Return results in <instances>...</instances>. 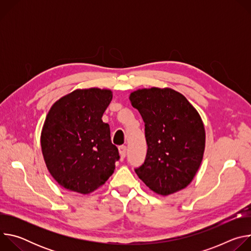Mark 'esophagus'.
<instances>
[{
    "instance_id": "obj_1",
    "label": "esophagus",
    "mask_w": 251,
    "mask_h": 251,
    "mask_svg": "<svg viewBox=\"0 0 251 251\" xmlns=\"http://www.w3.org/2000/svg\"><path fill=\"white\" fill-rule=\"evenodd\" d=\"M119 153H120V156L122 157V158H125V156H126V151H127V148H126V146L125 145H121V146H119Z\"/></svg>"
}]
</instances>
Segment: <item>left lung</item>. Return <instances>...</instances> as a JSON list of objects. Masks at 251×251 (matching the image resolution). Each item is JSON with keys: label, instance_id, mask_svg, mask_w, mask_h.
Returning a JSON list of instances; mask_svg holds the SVG:
<instances>
[{"label": "left lung", "instance_id": "8db88e82", "mask_svg": "<svg viewBox=\"0 0 251 251\" xmlns=\"http://www.w3.org/2000/svg\"><path fill=\"white\" fill-rule=\"evenodd\" d=\"M132 106L145 123L147 155L135 169L145 185L161 196L185 189L198 172L204 151L203 123L187 98L171 88L139 89Z\"/></svg>", "mask_w": 251, "mask_h": 251}]
</instances>
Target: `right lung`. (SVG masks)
<instances>
[{
  "label": "right lung",
  "instance_id": "right-lung-1",
  "mask_svg": "<svg viewBox=\"0 0 251 251\" xmlns=\"http://www.w3.org/2000/svg\"><path fill=\"white\" fill-rule=\"evenodd\" d=\"M112 100L107 89H77L57 100L41 137L47 167L64 189L89 194L102 186L120 159L102 115Z\"/></svg>",
  "mask_w": 251,
  "mask_h": 251
}]
</instances>
